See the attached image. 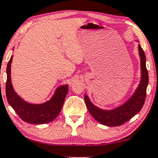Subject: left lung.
I'll use <instances>...</instances> for the list:
<instances>
[{
    "mask_svg": "<svg viewBox=\"0 0 158 158\" xmlns=\"http://www.w3.org/2000/svg\"><path fill=\"white\" fill-rule=\"evenodd\" d=\"M138 48L141 59L142 79L136 92L125 104L111 111L102 110L93 105L86 95L84 96V101L88 111L91 115L102 124L110 127L122 125L130 120L143 108L146 98L148 72L146 68L145 52L140 45H139Z\"/></svg>",
    "mask_w": 158,
    "mask_h": 158,
    "instance_id": "obj_1",
    "label": "left lung"
}]
</instances>
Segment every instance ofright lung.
Returning <instances> with one entry per match:
<instances>
[{
    "label": "right lung",
    "instance_id": "add662e5",
    "mask_svg": "<svg viewBox=\"0 0 158 158\" xmlns=\"http://www.w3.org/2000/svg\"><path fill=\"white\" fill-rule=\"evenodd\" d=\"M13 56L7 65V81L6 93L8 102L15 112L26 123L34 124L48 123L59 115L68 93V85L61 86L56 89L50 101L42 104H32L23 100L13 89L10 79V66Z\"/></svg>",
    "mask_w": 158,
    "mask_h": 158
}]
</instances>
